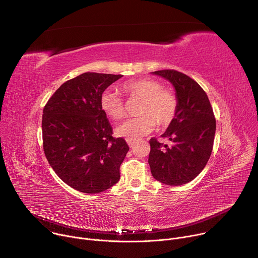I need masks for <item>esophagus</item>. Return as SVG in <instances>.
<instances>
[{"label":"esophagus","instance_id":"1","mask_svg":"<svg viewBox=\"0 0 258 258\" xmlns=\"http://www.w3.org/2000/svg\"><path fill=\"white\" fill-rule=\"evenodd\" d=\"M126 142H127V144H128V146L131 147V148H133L134 145H135V141H132V140H126Z\"/></svg>","mask_w":258,"mask_h":258}]
</instances>
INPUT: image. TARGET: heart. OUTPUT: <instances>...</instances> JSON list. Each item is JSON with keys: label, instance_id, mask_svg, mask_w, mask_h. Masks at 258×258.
Here are the masks:
<instances>
[{"label": "heart", "instance_id": "1", "mask_svg": "<svg viewBox=\"0 0 258 258\" xmlns=\"http://www.w3.org/2000/svg\"><path fill=\"white\" fill-rule=\"evenodd\" d=\"M121 91L130 98L142 99L138 114L122 122L116 134L126 140L136 141L151 133L156 123L159 126H167L176 115L178 100L176 95L163 85L151 79H138L125 82L121 85ZM100 106L106 115L113 119H121L125 116L126 107L124 100L113 90H105L100 97Z\"/></svg>", "mask_w": 258, "mask_h": 258}]
</instances>
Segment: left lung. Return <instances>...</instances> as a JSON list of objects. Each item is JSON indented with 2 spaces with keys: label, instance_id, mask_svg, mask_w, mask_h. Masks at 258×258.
Segmentation results:
<instances>
[{
  "label": "left lung",
  "instance_id": "left-lung-1",
  "mask_svg": "<svg viewBox=\"0 0 258 258\" xmlns=\"http://www.w3.org/2000/svg\"><path fill=\"white\" fill-rule=\"evenodd\" d=\"M174 87L176 115L161 135L171 145L151 138L149 165L155 179L168 186L193 180L205 167L213 148L215 117L205 91L185 73L173 69L154 71Z\"/></svg>",
  "mask_w": 258,
  "mask_h": 258
}]
</instances>
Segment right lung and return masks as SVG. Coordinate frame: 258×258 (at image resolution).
<instances>
[{
  "mask_svg": "<svg viewBox=\"0 0 258 258\" xmlns=\"http://www.w3.org/2000/svg\"><path fill=\"white\" fill-rule=\"evenodd\" d=\"M121 75L85 72L65 82L43 110V148L56 174L77 191L96 194L119 180L130 150L114 138L100 106L102 93Z\"/></svg>",
  "mask_w": 258,
  "mask_h": 258,
  "instance_id": "1",
  "label": "right lung"
}]
</instances>
